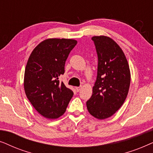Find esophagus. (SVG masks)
I'll return each instance as SVG.
<instances>
[{"instance_id":"34e87169","label":"esophagus","mask_w":153,"mask_h":153,"mask_svg":"<svg viewBox=\"0 0 153 153\" xmlns=\"http://www.w3.org/2000/svg\"><path fill=\"white\" fill-rule=\"evenodd\" d=\"M81 89V86H79V87H76V91L77 92H79L80 91V90Z\"/></svg>"}]
</instances>
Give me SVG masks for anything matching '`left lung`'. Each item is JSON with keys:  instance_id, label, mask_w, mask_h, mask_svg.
<instances>
[{"instance_id": "1", "label": "left lung", "mask_w": 153, "mask_h": 153, "mask_svg": "<svg viewBox=\"0 0 153 153\" xmlns=\"http://www.w3.org/2000/svg\"><path fill=\"white\" fill-rule=\"evenodd\" d=\"M92 40L98 58L97 76L86 106L92 116L102 120L114 115L124 103L130 85V70L123 50L111 38L101 35Z\"/></svg>"}]
</instances>
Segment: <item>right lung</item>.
<instances>
[{
    "instance_id": "1",
    "label": "right lung",
    "mask_w": 153,
    "mask_h": 153,
    "mask_svg": "<svg viewBox=\"0 0 153 153\" xmlns=\"http://www.w3.org/2000/svg\"><path fill=\"white\" fill-rule=\"evenodd\" d=\"M77 44L72 39H47L33 49L24 73L26 97L35 110L49 119L65 112L74 93L58 79L65 73V64Z\"/></svg>"
}]
</instances>
